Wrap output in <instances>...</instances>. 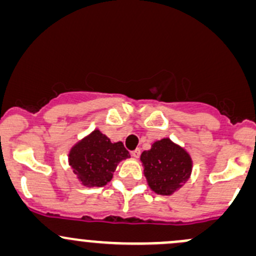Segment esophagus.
I'll use <instances>...</instances> for the list:
<instances>
[{
    "instance_id": "34e87169",
    "label": "esophagus",
    "mask_w": 256,
    "mask_h": 256,
    "mask_svg": "<svg viewBox=\"0 0 256 256\" xmlns=\"http://www.w3.org/2000/svg\"><path fill=\"white\" fill-rule=\"evenodd\" d=\"M140 154H141V150L140 148H134V150H131V156H134V158H138Z\"/></svg>"
}]
</instances>
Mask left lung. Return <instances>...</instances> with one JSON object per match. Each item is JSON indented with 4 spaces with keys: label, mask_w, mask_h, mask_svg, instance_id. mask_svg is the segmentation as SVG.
<instances>
[{
    "label": "left lung",
    "mask_w": 256,
    "mask_h": 256,
    "mask_svg": "<svg viewBox=\"0 0 256 256\" xmlns=\"http://www.w3.org/2000/svg\"><path fill=\"white\" fill-rule=\"evenodd\" d=\"M148 184L158 194L169 196L190 178L192 160L184 148L169 138L153 143L150 150L141 154Z\"/></svg>",
    "instance_id": "1"
}]
</instances>
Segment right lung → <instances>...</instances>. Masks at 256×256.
<instances>
[{"instance_id":"obj_1","label":"right lung","mask_w":256,"mask_h":256,"mask_svg":"<svg viewBox=\"0 0 256 256\" xmlns=\"http://www.w3.org/2000/svg\"><path fill=\"white\" fill-rule=\"evenodd\" d=\"M128 156L122 142L112 143L106 134L94 130L72 147L69 164L84 184L102 187L113 178L118 162Z\"/></svg>"}]
</instances>
